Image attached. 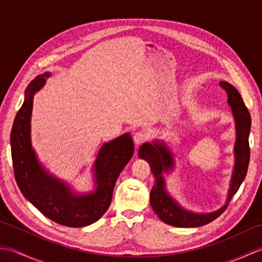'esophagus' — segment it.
<instances>
[{"mask_svg":"<svg viewBox=\"0 0 262 262\" xmlns=\"http://www.w3.org/2000/svg\"><path fill=\"white\" fill-rule=\"evenodd\" d=\"M134 142H135V144H137V145H140V144H142V143H144L145 141H147V138H148V135L146 134L145 132H143V130H138V132H136L135 134H134Z\"/></svg>","mask_w":262,"mask_h":262,"instance_id":"34e87169","label":"esophagus"}]
</instances>
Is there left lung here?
<instances>
[{
  "label": "left lung",
  "instance_id": "obj_1",
  "mask_svg": "<svg viewBox=\"0 0 262 262\" xmlns=\"http://www.w3.org/2000/svg\"><path fill=\"white\" fill-rule=\"evenodd\" d=\"M220 86L229 96V103L232 107L233 115L236 121V143H235V168L233 172L232 185L229 191V198L226 204L221 209L210 214H193L182 209L173 199H172L164 189V179L162 172H168L173 166L171 153L163 144L155 143L144 144L141 146L138 155L141 159L146 160L151 166L154 174V186L151 190V206L164 223L177 227H198L210 223L217 217L224 213L227 205L230 204L232 197L234 196L240 188L244 178L247 176L250 146L249 133L251 127V117L240 93L236 89L227 82H220Z\"/></svg>",
  "mask_w": 262,
  "mask_h": 262
}]
</instances>
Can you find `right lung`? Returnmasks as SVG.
Returning a JSON list of instances; mask_svg holds the SVG:
<instances>
[{
    "mask_svg": "<svg viewBox=\"0 0 262 262\" xmlns=\"http://www.w3.org/2000/svg\"><path fill=\"white\" fill-rule=\"evenodd\" d=\"M48 76H36L29 83L25 102L15 116L10 138L14 177L22 194L49 220L69 227L86 226L108 210L117 178L134 154V144L128 134L104 144L94 164L97 189L90 194L72 193L65 183L48 176L38 163L30 142L33 93Z\"/></svg>",
    "mask_w": 262,
    "mask_h": 262,
    "instance_id": "right-lung-1",
    "label": "right lung"
}]
</instances>
